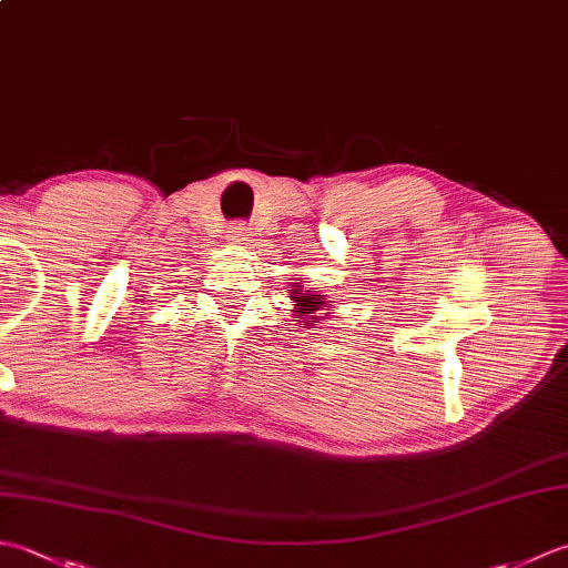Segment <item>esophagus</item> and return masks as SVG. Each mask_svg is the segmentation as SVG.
Returning <instances> with one entry per match:
<instances>
[{
    "instance_id": "34e87169",
    "label": "esophagus",
    "mask_w": 568,
    "mask_h": 568,
    "mask_svg": "<svg viewBox=\"0 0 568 568\" xmlns=\"http://www.w3.org/2000/svg\"><path fill=\"white\" fill-rule=\"evenodd\" d=\"M226 236H229V241H246L251 236V232L244 222H232L229 224Z\"/></svg>"
}]
</instances>
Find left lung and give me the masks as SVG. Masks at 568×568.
I'll return each mask as SVG.
<instances>
[{
  "label": "left lung",
  "instance_id": "1",
  "mask_svg": "<svg viewBox=\"0 0 568 568\" xmlns=\"http://www.w3.org/2000/svg\"><path fill=\"white\" fill-rule=\"evenodd\" d=\"M291 297H295V303H297V312L303 317H307V324L315 320V312L320 310V307H324V295H315V293H305L303 287L300 285H295V291H293V295ZM300 322V320H297Z\"/></svg>",
  "mask_w": 568,
  "mask_h": 568
}]
</instances>
